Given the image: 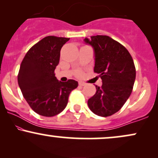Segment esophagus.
I'll list each match as a JSON object with an SVG mask.
<instances>
[{"label":"esophagus","instance_id":"1","mask_svg":"<svg viewBox=\"0 0 158 158\" xmlns=\"http://www.w3.org/2000/svg\"><path fill=\"white\" fill-rule=\"evenodd\" d=\"M79 85H80V86H85V85H86V83L83 82V81H79Z\"/></svg>","mask_w":158,"mask_h":158}]
</instances>
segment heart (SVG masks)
Here are the masks:
<instances>
[{"mask_svg":"<svg viewBox=\"0 0 158 158\" xmlns=\"http://www.w3.org/2000/svg\"><path fill=\"white\" fill-rule=\"evenodd\" d=\"M80 74H81L80 72H79V73H78V75H80Z\"/></svg>","mask_w":158,"mask_h":158,"instance_id":"heart-1","label":"heart"}]
</instances>
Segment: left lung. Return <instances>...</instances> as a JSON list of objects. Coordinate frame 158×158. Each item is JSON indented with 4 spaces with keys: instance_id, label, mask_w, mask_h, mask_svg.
<instances>
[{
    "instance_id": "obj_1",
    "label": "left lung",
    "mask_w": 158,
    "mask_h": 158,
    "mask_svg": "<svg viewBox=\"0 0 158 158\" xmlns=\"http://www.w3.org/2000/svg\"><path fill=\"white\" fill-rule=\"evenodd\" d=\"M84 41L94 49V72L102 81L101 87L96 85L88 107L98 116L109 117L120 110L131 95L136 78L133 59L124 46L109 36L94 35Z\"/></svg>"
}]
</instances>
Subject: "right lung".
<instances>
[{
	"mask_svg": "<svg viewBox=\"0 0 158 158\" xmlns=\"http://www.w3.org/2000/svg\"><path fill=\"white\" fill-rule=\"evenodd\" d=\"M69 38L47 36L32 47L23 58L18 82L30 108L44 117H53L67 106L70 92L78 82L59 81L54 70L59 62L60 51Z\"/></svg>",
	"mask_w": 158,
	"mask_h": 158,
	"instance_id": "add662e5",
	"label": "right lung"
}]
</instances>
